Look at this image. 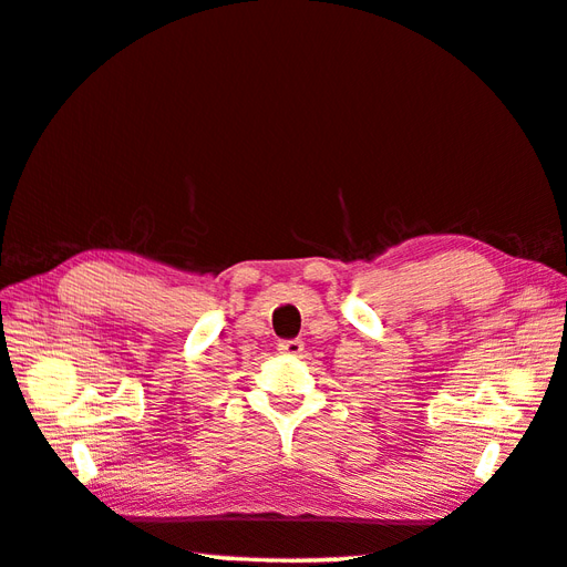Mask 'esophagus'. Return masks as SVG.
Instances as JSON below:
<instances>
[{"label":"esophagus","mask_w":567,"mask_h":567,"mask_svg":"<svg viewBox=\"0 0 567 567\" xmlns=\"http://www.w3.org/2000/svg\"><path fill=\"white\" fill-rule=\"evenodd\" d=\"M279 352L284 357H298L300 352H303V342H300V340H281L279 342Z\"/></svg>","instance_id":"esophagus-1"}]
</instances>
